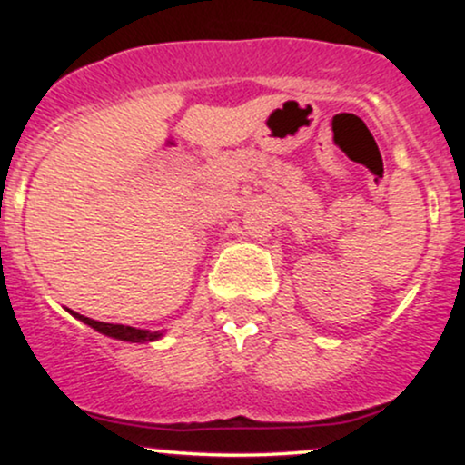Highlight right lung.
Instances as JSON below:
<instances>
[{"mask_svg":"<svg viewBox=\"0 0 465 465\" xmlns=\"http://www.w3.org/2000/svg\"><path fill=\"white\" fill-rule=\"evenodd\" d=\"M69 314L78 319V322L87 323L89 328H94L95 332L111 336V339L117 341H129V343H153V341H159L163 336V332H151V330H140V328H131V325H120V323H104V322H95V319L84 317V314H78L74 311H69Z\"/></svg>","mask_w":465,"mask_h":465,"instance_id":"obj_1","label":"right lung"}]
</instances>
